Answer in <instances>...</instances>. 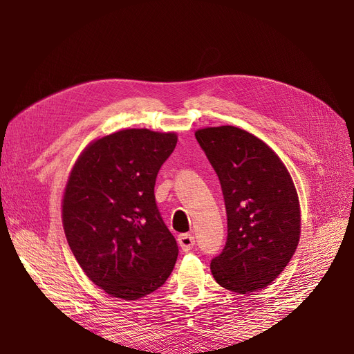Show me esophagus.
I'll use <instances>...</instances> for the list:
<instances>
[{
  "label": "esophagus",
  "instance_id": "esophagus-1",
  "mask_svg": "<svg viewBox=\"0 0 354 354\" xmlns=\"http://www.w3.org/2000/svg\"><path fill=\"white\" fill-rule=\"evenodd\" d=\"M178 243H179V247L182 248V251L187 252V251H191L194 248L195 238L191 234H182L178 238Z\"/></svg>",
  "mask_w": 354,
  "mask_h": 354
}]
</instances>
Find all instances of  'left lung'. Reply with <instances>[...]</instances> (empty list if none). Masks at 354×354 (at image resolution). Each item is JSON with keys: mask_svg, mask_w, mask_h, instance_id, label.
Segmentation results:
<instances>
[{"mask_svg": "<svg viewBox=\"0 0 354 354\" xmlns=\"http://www.w3.org/2000/svg\"><path fill=\"white\" fill-rule=\"evenodd\" d=\"M195 138L219 178L228 221L211 272L225 290L251 294L281 274L299 245V195L281 159L247 130L205 127Z\"/></svg>", "mask_w": 354, "mask_h": 354, "instance_id": "1", "label": "left lung"}]
</instances>
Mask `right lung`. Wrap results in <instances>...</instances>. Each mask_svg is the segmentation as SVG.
<instances>
[{
	"instance_id": "right-lung-1",
	"label": "right lung",
	"mask_w": 354,
	"mask_h": 354,
	"mask_svg": "<svg viewBox=\"0 0 354 354\" xmlns=\"http://www.w3.org/2000/svg\"><path fill=\"white\" fill-rule=\"evenodd\" d=\"M175 132L124 129L91 142L70 172L63 228L90 280L111 297L138 300L171 275L178 245L155 201V182Z\"/></svg>"
}]
</instances>
